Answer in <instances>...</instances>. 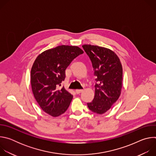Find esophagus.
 Wrapping results in <instances>:
<instances>
[{
    "mask_svg": "<svg viewBox=\"0 0 156 156\" xmlns=\"http://www.w3.org/2000/svg\"><path fill=\"white\" fill-rule=\"evenodd\" d=\"M83 90H75V92H76V94H80V93H81V92H83Z\"/></svg>",
    "mask_w": 156,
    "mask_h": 156,
    "instance_id": "34e87169",
    "label": "esophagus"
}]
</instances>
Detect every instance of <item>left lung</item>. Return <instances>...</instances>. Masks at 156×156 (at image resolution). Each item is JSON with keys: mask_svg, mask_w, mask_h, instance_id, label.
<instances>
[{"mask_svg": "<svg viewBox=\"0 0 156 156\" xmlns=\"http://www.w3.org/2000/svg\"><path fill=\"white\" fill-rule=\"evenodd\" d=\"M82 47L91 60L97 82L94 99L87 105L92 112L102 115L120 96L122 65L117 55L112 50L90 44H84Z\"/></svg>", "mask_w": 156, "mask_h": 156, "instance_id": "left-lung-1", "label": "left lung"}]
</instances>
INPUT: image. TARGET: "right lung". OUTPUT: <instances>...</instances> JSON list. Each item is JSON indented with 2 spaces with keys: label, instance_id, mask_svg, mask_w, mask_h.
Listing matches in <instances>:
<instances>
[{
  "label": "right lung",
  "instance_id": "add662e5",
  "mask_svg": "<svg viewBox=\"0 0 156 156\" xmlns=\"http://www.w3.org/2000/svg\"><path fill=\"white\" fill-rule=\"evenodd\" d=\"M83 51L78 46H58L40 54L31 70V84L35 99L44 112L56 117L69 108L73 95L64 87L65 70Z\"/></svg>",
  "mask_w": 156,
  "mask_h": 156
}]
</instances>
